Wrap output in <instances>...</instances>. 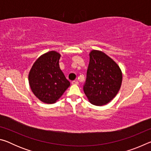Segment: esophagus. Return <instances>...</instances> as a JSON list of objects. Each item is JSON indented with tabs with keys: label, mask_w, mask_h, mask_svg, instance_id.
<instances>
[{
	"label": "esophagus",
	"mask_w": 151,
	"mask_h": 151,
	"mask_svg": "<svg viewBox=\"0 0 151 151\" xmlns=\"http://www.w3.org/2000/svg\"><path fill=\"white\" fill-rule=\"evenodd\" d=\"M72 85H78V81H72Z\"/></svg>",
	"instance_id": "1"
}]
</instances>
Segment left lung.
Wrapping results in <instances>:
<instances>
[{
	"label": "left lung",
	"mask_w": 151,
	"mask_h": 151,
	"mask_svg": "<svg viewBox=\"0 0 151 151\" xmlns=\"http://www.w3.org/2000/svg\"><path fill=\"white\" fill-rule=\"evenodd\" d=\"M89 56L90 61L83 90L92 104L103 106L119 93L122 73L115 61L102 51L93 50Z\"/></svg>",
	"instance_id": "obj_1"
}]
</instances>
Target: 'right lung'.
I'll list each match as a JSON object with an SVG mask.
<instances>
[{"mask_svg":"<svg viewBox=\"0 0 151 151\" xmlns=\"http://www.w3.org/2000/svg\"><path fill=\"white\" fill-rule=\"evenodd\" d=\"M60 58L57 51H48L36 60L29 71L30 88L42 103H56L70 86L60 68Z\"/></svg>","mask_w":151,"mask_h":151,"instance_id":"obj_1","label":"right lung"}]
</instances>
